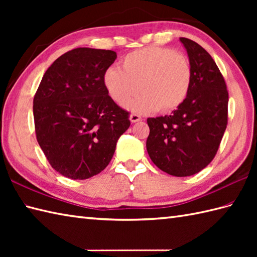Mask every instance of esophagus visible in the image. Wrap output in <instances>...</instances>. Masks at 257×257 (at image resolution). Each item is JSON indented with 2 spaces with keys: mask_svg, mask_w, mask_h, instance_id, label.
<instances>
[{
  "mask_svg": "<svg viewBox=\"0 0 257 257\" xmlns=\"http://www.w3.org/2000/svg\"><path fill=\"white\" fill-rule=\"evenodd\" d=\"M141 120V117L137 113H132L130 114V121L132 122H138Z\"/></svg>",
  "mask_w": 257,
  "mask_h": 257,
  "instance_id": "esophagus-1",
  "label": "esophagus"
}]
</instances>
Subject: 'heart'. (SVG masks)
I'll return each instance as SVG.
<instances>
[{
    "mask_svg": "<svg viewBox=\"0 0 257 257\" xmlns=\"http://www.w3.org/2000/svg\"><path fill=\"white\" fill-rule=\"evenodd\" d=\"M191 76L190 61L183 54L148 46L125 55L121 69L109 67L103 74V84L119 106H124L139 90L141 95L129 103L132 110L168 112L187 98Z\"/></svg>",
    "mask_w": 257,
    "mask_h": 257,
    "instance_id": "b5f03b06",
    "label": "heart"
}]
</instances>
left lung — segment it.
Here are the masks:
<instances>
[{
    "label": "left lung",
    "mask_w": 257,
    "mask_h": 257,
    "mask_svg": "<svg viewBox=\"0 0 257 257\" xmlns=\"http://www.w3.org/2000/svg\"><path fill=\"white\" fill-rule=\"evenodd\" d=\"M188 52L191 84L171 114L148 118L147 151L160 170L174 177L200 172L215 157L227 125L228 92L211 55L198 43L180 38Z\"/></svg>",
    "instance_id": "8db88e82"
}]
</instances>
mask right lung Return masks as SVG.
I'll list each match as a JSON object with an SVG mask.
<instances>
[{
  "label": "right lung",
  "instance_id": "obj_1",
  "mask_svg": "<svg viewBox=\"0 0 257 257\" xmlns=\"http://www.w3.org/2000/svg\"><path fill=\"white\" fill-rule=\"evenodd\" d=\"M113 51L78 47L45 72L33 100L35 134L46 159L62 176L85 180L105 169L129 128V112L103 84Z\"/></svg>",
  "mask_w": 257,
  "mask_h": 257
}]
</instances>
